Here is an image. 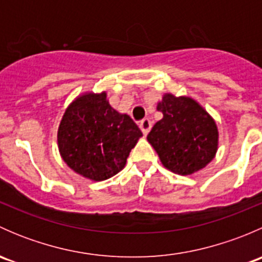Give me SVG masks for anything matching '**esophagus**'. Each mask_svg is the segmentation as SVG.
<instances>
[{
  "mask_svg": "<svg viewBox=\"0 0 262 262\" xmlns=\"http://www.w3.org/2000/svg\"><path fill=\"white\" fill-rule=\"evenodd\" d=\"M139 128H141V130L143 132L144 136H147L148 132H149L150 128H152V123H150L149 119H143V120L139 123Z\"/></svg>",
  "mask_w": 262,
  "mask_h": 262,
  "instance_id": "34e87169",
  "label": "esophagus"
}]
</instances>
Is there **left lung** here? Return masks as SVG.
<instances>
[{
	"mask_svg": "<svg viewBox=\"0 0 262 262\" xmlns=\"http://www.w3.org/2000/svg\"><path fill=\"white\" fill-rule=\"evenodd\" d=\"M157 110L163 118L155 124L147 141L167 170L192 175L212 162L218 150V126L196 100L165 94Z\"/></svg>",
	"mask_w": 262,
	"mask_h": 262,
	"instance_id": "obj_1",
	"label": "left lung"
}]
</instances>
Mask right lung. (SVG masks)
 I'll return each mask as SVG.
<instances>
[{
    "label": "right lung",
    "mask_w": 262,
    "mask_h": 262,
    "mask_svg": "<svg viewBox=\"0 0 262 262\" xmlns=\"http://www.w3.org/2000/svg\"><path fill=\"white\" fill-rule=\"evenodd\" d=\"M143 136L126 114L113 109L105 91L84 92L67 106L57 133L62 160L92 181L113 178Z\"/></svg>",
    "instance_id": "1"
}]
</instances>
